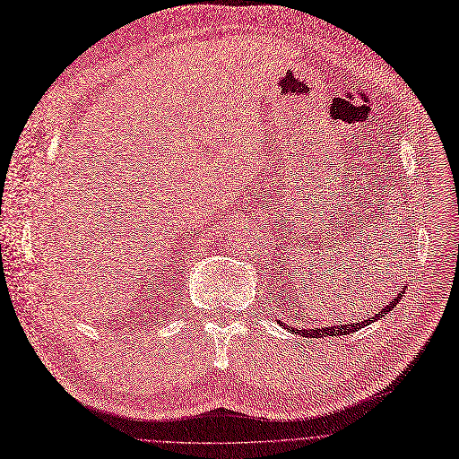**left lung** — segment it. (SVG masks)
I'll return each instance as SVG.
<instances>
[{
    "mask_svg": "<svg viewBox=\"0 0 459 459\" xmlns=\"http://www.w3.org/2000/svg\"><path fill=\"white\" fill-rule=\"evenodd\" d=\"M402 296H403V292H397V294H394L392 296V302L388 304V306H385L381 311H378L375 316H373V321H378V318H383L388 311H392L397 304H400V300H402ZM371 318H368V321H364V323H352V325H333V326H328V328H316V330H296V328H290V326H287L290 332H294V333H298V335H304V337H325V335H347V333H352V332H356V330H360V328H364V326H368V325H371L373 323Z\"/></svg>",
    "mask_w": 459,
    "mask_h": 459,
    "instance_id": "1",
    "label": "left lung"
}]
</instances>
